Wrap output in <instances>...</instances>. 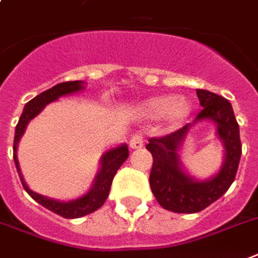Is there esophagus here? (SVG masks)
<instances>
[{
	"instance_id": "34e87169",
	"label": "esophagus",
	"mask_w": 258,
	"mask_h": 258,
	"mask_svg": "<svg viewBox=\"0 0 258 258\" xmlns=\"http://www.w3.org/2000/svg\"><path fill=\"white\" fill-rule=\"evenodd\" d=\"M130 147L133 150H137V149H141L143 147V135L142 134H134L130 138Z\"/></svg>"
}]
</instances>
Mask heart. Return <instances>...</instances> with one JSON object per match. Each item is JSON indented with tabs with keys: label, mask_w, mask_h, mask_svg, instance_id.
I'll return each instance as SVG.
<instances>
[{
	"label": "heart",
	"mask_w": 258,
	"mask_h": 258,
	"mask_svg": "<svg viewBox=\"0 0 258 258\" xmlns=\"http://www.w3.org/2000/svg\"><path fill=\"white\" fill-rule=\"evenodd\" d=\"M141 111L150 119L164 117L169 123L176 124L188 117L190 113V104L184 97L176 98V96L172 94H162L150 97L142 103Z\"/></svg>",
	"instance_id": "heart-1"
}]
</instances>
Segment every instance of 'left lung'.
Listing matches in <instances>:
<instances>
[{
	"mask_svg": "<svg viewBox=\"0 0 258 258\" xmlns=\"http://www.w3.org/2000/svg\"><path fill=\"white\" fill-rule=\"evenodd\" d=\"M203 109L192 123L166 137L150 138L146 149L153 155L150 188L161 207L178 214L199 212L221 198L233 184L242 145L239 127L229 100L208 90L196 89ZM212 120L217 124V135L225 147V161L216 176L198 182L182 169L178 150L185 135L198 121Z\"/></svg>",
	"mask_w": 258,
	"mask_h": 258,
	"instance_id": "1",
	"label": "left lung"
}]
</instances>
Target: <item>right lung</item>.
Returning a JSON list of instances; mask_svg holds the SVG:
<instances>
[{
    "instance_id": "1",
    "label": "right lung",
    "mask_w": 258,
    "mask_h": 258,
    "mask_svg": "<svg viewBox=\"0 0 258 258\" xmlns=\"http://www.w3.org/2000/svg\"><path fill=\"white\" fill-rule=\"evenodd\" d=\"M82 84H84L82 81L62 82V84L52 86L51 89H47L43 93L37 94L36 97L25 104L24 111L20 116L19 123L16 125L15 142H13V160H15L16 169H17V173H19L20 180H21V184L24 186V189L28 192V195L33 200H36L37 203L42 204L43 207H46L47 210L63 216V218H68V219H76V218L88 215L90 212H94L96 210H98L105 203L108 195H109V190H111L112 180H113L117 169L120 168L123 162L128 157L127 145H121V146H117L115 149L108 150L107 153H104V155L101 157V161H100L101 168H100L97 176H96L92 189L88 194L76 200H70V202H58V200L48 199L46 196L35 194L25 184L24 177H23L21 170H20L19 160H17V143H19L21 135L24 134L25 127L29 123V120H32L35 116L39 115L47 104L52 103V101L58 100L62 96H66V94L80 92V90L84 89Z\"/></svg>"
}]
</instances>
